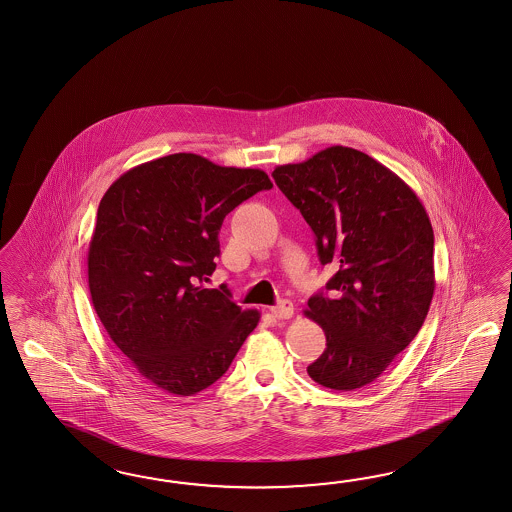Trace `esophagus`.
I'll use <instances>...</instances> for the list:
<instances>
[{
    "instance_id": "1",
    "label": "esophagus",
    "mask_w": 512,
    "mask_h": 512,
    "mask_svg": "<svg viewBox=\"0 0 512 512\" xmlns=\"http://www.w3.org/2000/svg\"><path fill=\"white\" fill-rule=\"evenodd\" d=\"M293 302L280 301L276 306L271 308V314L275 315L276 319H289L293 315Z\"/></svg>"
}]
</instances>
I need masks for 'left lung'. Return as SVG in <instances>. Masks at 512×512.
I'll list each match as a JSON object with an SVG mask.
<instances>
[{
    "instance_id": "8db88e82",
    "label": "left lung",
    "mask_w": 512,
    "mask_h": 512,
    "mask_svg": "<svg viewBox=\"0 0 512 512\" xmlns=\"http://www.w3.org/2000/svg\"><path fill=\"white\" fill-rule=\"evenodd\" d=\"M276 185L314 230L332 293L310 297L304 315L327 349L308 366L317 384L351 392L382 375L416 338L433 301L434 234L418 195L377 159L328 146L278 165Z\"/></svg>"
}]
</instances>
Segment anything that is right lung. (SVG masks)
Returning <instances> with one entry per match:
<instances>
[{
	"mask_svg": "<svg viewBox=\"0 0 512 512\" xmlns=\"http://www.w3.org/2000/svg\"><path fill=\"white\" fill-rule=\"evenodd\" d=\"M273 182L197 154L146 161L117 178L89 243L92 306L139 375L172 395L221 379L260 321L208 289L224 217Z\"/></svg>",
	"mask_w": 512,
	"mask_h": 512,
	"instance_id": "right-lung-1",
	"label": "right lung"
}]
</instances>
